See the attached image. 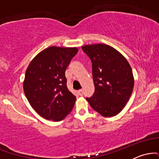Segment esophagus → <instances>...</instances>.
<instances>
[{
  "instance_id": "1",
  "label": "esophagus",
  "mask_w": 159,
  "mask_h": 159,
  "mask_svg": "<svg viewBox=\"0 0 159 159\" xmlns=\"http://www.w3.org/2000/svg\"><path fill=\"white\" fill-rule=\"evenodd\" d=\"M78 94H79L80 96H82V95H83V90H78Z\"/></svg>"
}]
</instances>
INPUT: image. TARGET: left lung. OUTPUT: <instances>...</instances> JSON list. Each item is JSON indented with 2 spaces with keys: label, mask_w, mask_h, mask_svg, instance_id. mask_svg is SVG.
<instances>
[{
  "label": "left lung",
  "mask_w": 159,
  "mask_h": 159,
  "mask_svg": "<svg viewBox=\"0 0 159 159\" xmlns=\"http://www.w3.org/2000/svg\"><path fill=\"white\" fill-rule=\"evenodd\" d=\"M82 50L92 62L95 92L86 98L92 108L103 116H114L130 98L134 77L129 62L113 47L87 45Z\"/></svg>",
  "instance_id": "1"
}]
</instances>
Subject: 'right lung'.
Masks as SVG:
<instances>
[{
	"label": "right lung",
	"instance_id": "1",
	"mask_svg": "<svg viewBox=\"0 0 159 159\" xmlns=\"http://www.w3.org/2000/svg\"><path fill=\"white\" fill-rule=\"evenodd\" d=\"M78 52L77 48L49 47L39 53L27 67L24 92L42 117L61 121L73 108L76 97L67 88L65 72Z\"/></svg>",
	"mask_w": 159,
	"mask_h": 159
}]
</instances>
